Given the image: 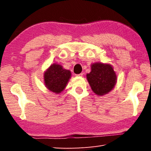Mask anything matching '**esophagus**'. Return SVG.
<instances>
[{
    "mask_svg": "<svg viewBox=\"0 0 151 151\" xmlns=\"http://www.w3.org/2000/svg\"><path fill=\"white\" fill-rule=\"evenodd\" d=\"M76 76H83V73H80V74H78V75H76Z\"/></svg>",
    "mask_w": 151,
    "mask_h": 151,
    "instance_id": "34e87169",
    "label": "esophagus"
}]
</instances>
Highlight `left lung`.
Segmentation results:
<instances>
[{
  "instance_id": "1",
  "label": "left lung",
  "mask_w": 151,
  "mask_h": 151,
  "mask_svg": "<svg viewBox=\"0 0 151 151\" xmlns=\"http://www.w3.org/2000/svg\"><path fill=\"white\" fill-rule=\"evenodd\" d=\"M92 90L98 95H104L114 88L116 76L112 66L103 63H94L91 66V72L86 75Z\"/></svg>"
}]
</instances>
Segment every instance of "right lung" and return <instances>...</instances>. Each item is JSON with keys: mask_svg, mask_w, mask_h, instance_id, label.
<instances>
[{"mask_svg": "<svg viewBox=\"0 0 151 151\" xmlns=\"http://www.w3.org/2000/svg\"><path fill=\"white\" fill-rule=\"evenodd\" d=\"M70 76V70L64 69L60 65L53 64L44 75L45 85L53 93H60L66 87Z\"/></svg>", "mask_w": 151, "mask_h": 151, "instance_id": "right-lung-1", "label": "right lung"}]
</instances>
